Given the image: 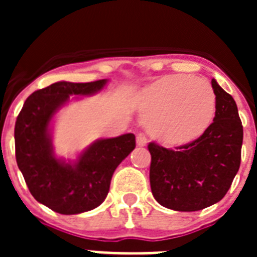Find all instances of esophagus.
Segmentation results:
<instances>
[{"instance_id":"1","label":"esophagus","mask_w":257,"mask_h":257,"mask_svg":"<svg viewBox=\"0 0 257 257\" xmlns=\"http://www.w3.org/2000/svg\"><path fill=\"white\" fill-rule=\"evenodd\" d=\"M147 143H148V139H147V136L144 134L140 133L136 135V144H138V147H145Z\"/></svg>"}]
</instances>
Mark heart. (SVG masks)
<instances>
[{
	"label": "heart",
	"mask_w": 257,
	"mask_h": 257,
	"mask_svg": "<svg viewBox=\"0 0 257 257\" xmlns=\"http://www.w3.org/2000/svg\"><path fill=\"white\" fill-rule=\"evenodd\" d=\"M149 133L166 147H183L201 138L216 113V95L208 81L172 74L154 81L140 97Z\"/></svg>",
	"instance_id": "heart-1"
}]
</instances>
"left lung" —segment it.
Returning <instances> with one entry per match:
<instances>
[{
	"label": "left lung",
	"mask_w": 257,
	"mask_h": 257,
	"mask_svg": "<svg viewBox=\"0 0 257 257\" xmlns=\"http://www.w3.org/2000/svg\"><path fill=\"white\" fill-rule=\"evenodd\" d=\"M216 113L201 138L175 149L149 143L153 197L175 211H199L221 201L240 165L243 126L234 99L215 79Z\"/></svg>",
	"instance_id": "left-lung-1"
}]
</instances>
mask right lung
Returning a JSON list of instances; mask_svg holds the SVG:
<instances>
[{
	"instance_id": "add662e5",
	"label": "right lung",
	"mask_w": 257,
	"mask_h": 257,
	"mask_svg": "<svg viewBox=\"0 0 257 257\" xmlns=\"http://www.w3.org/2000/svg\"><path fill=\"white\" fill-rule=\"evenodd\" d=\"M106 79L74 83L60 81L37 90L26 100L15 122V157L31 194L63 215L94 210L103 203L117 166L135 149L134 134L101 139L74 163L54 156L50 122L70 95L100 91Z\"/></svg>"
}]
</instances>
